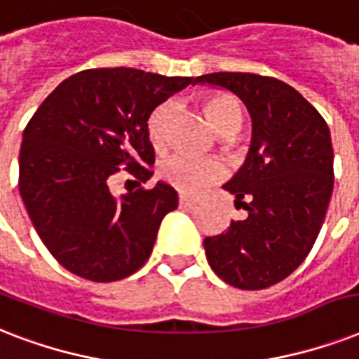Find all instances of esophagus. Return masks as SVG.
Here are the masks:
<instances>
[{
    "label": "esophagus",
    "mask_w": 359,
    "mask_h": 359,
    "mask_svg": "<svg viewBox=\"0 0 359 359\" xmlns=\"http://www.w3.org/2000/svg\"><path fill=\"white\" fill-rule=\"evenodd\" d=\"M198 204V200L196 198H189V196H180V208H194V205Z\"/></svg>",
    "instance_id": "1"
}]
</instances>
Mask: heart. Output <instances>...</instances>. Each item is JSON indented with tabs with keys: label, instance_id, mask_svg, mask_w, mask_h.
<instances>
[{
	"label": "heart",
	"instance_id": "heart-1",
	"mask_svg": "<svg viewBox=\"0 0 359 359\" xmlns=\"http://www.w3.org/2000/svg\"><path fill=\"white\" fill-rule=\"evenodd\" d=\"M205 116L210 123L215 127L217 133L223 130H240L243 114H241L240 102L230 95H213L208 97L204 102ZM168 107L161 104L155 108L148 119V136L155 146L163 144L165 138V119ZM161 177L165 180L170 187L180 193L198 194L205 187L224 177V166L215 159H205V157H194L187 154H174L166 157L159 166Z\"/></svg>",
	"mask_w": 359,
	"mask_h": 359
}]
</instances>
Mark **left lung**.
Segmentation results:
<instances>
[{"mask_svg": "<svg viewBox=\"0 0 359 359\" xmlns=\"http://www.w3.org/2000/svg\"><path fill=\"white\" fill-rule=\"evenodd\" d=\"M198 82L236 93L252 119L249 155L223 185L247 219L205 238V257L224 283L262 290L292 273L320 232L333 191L330 129L302 93L271 76L211 73Z\"/></svg>", "mask_w": 359, "mask_h": 359, "instance_id": "1", "label": "left lung"}]
</instances>
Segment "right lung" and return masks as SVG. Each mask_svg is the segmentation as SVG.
Returning a JSON list of instances; mask_svg holds the SVG:
<instances>
[{"label":"right lung","instance_id":"obj_1","mask_svg":"<svg viewBox=\"0 0 359 359\" xmlns=\"http://www.w3.org/2000/svg\"><path fill=\"white\" fill-rule=\"evenodd\" d=\"M189 84V76L129 67L88 69L63 80L26 125L22 200L39 238L71 273L112 283L149 258L161 221L177 208V193L159 182L118 200L108 183L119 166L138 185L149 180V116Z\"/></svg>","mask_w":359,"mask_h":359}]
</instances>
